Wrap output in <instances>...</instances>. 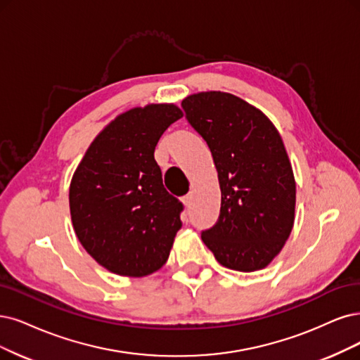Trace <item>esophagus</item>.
<instances>
[{
    "label": "esophagus",
    "mask_w": 360,
    "mask_h": 360,
    "mask_svg": "<svg viewBox=\"0 0 360 360\" xmlns=\"http://www.w3.org/2000/svg\"><path fill=\"white\" fill-rule=\"evenodd\" d=\"M182 203H184V206L185 207H190V205H191V200H193V197H191V194H187V195H184L182 198Z\"/></svg>",
    "instance_id": "34e87169"
}]
</instances>
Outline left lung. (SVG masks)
Returning <instances> with one entry per match:
<instances>
[{"label":"left lung","mask_w":360,"mask_h":360,"mask_svg":"<svg viewBox=\"0 0 360 360\" xmlns=\"http://www.w3.org/2000/svg\"><path fill=\"white\" fill-rule=\"evenodd\" d=\"M182 108L209 146L221 188L218 222L202 240L224 267L265 269L295 221L297 185L281 133L261 110L231 93H194Z\"/></svg>","instance_id":"left-lung-1"}]
</instances>
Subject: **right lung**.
<instances>
[{
	"label": "right lung",
	"instance_id": "obj_1",
	"mask_svg": "<svg viewBox=\"0 0 360 360\" xmlns=\"http://www.w3.org/2000/svg\"><path fill=\"white\" fill-rule=\"evenodd\" d=\"M184 115L175 103H150L117 115L93 139L70 185L72 227L87 254L108 271L143 277L165 265L182 227L154 151Z\"/></svg>",
	"mask_w": 360,
	"mask_h": 360
}]
</instances>
